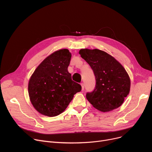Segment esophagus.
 Returning <instances> with one entry per match:
<instances>
[{
  "label": "esophagus",
  "mask_w": 152,
  "mask_h": 152,
  "mask_svg": "<svg viewBox=\"0 0 152 152\" xmlns=\"http://www.w3.org/2000/svg\"><path fill=\"white\" fill-rule=\"evenodd\" d=\"M81 87H82V90L83 91L84 89V84L83 83H81Z\"/></svg>",
  "instance_id": "obj_1"
}]
</instances>
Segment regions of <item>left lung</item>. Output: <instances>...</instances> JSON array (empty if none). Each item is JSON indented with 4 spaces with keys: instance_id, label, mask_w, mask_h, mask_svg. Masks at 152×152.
<instances>
[{
    "instance_id": "left-lung-1",
    "label": "left lung",
    "mask_w": 152,
    "mask_h": 152,
    "mask_svg": "<svg viewBox=\"0 0 152 152\" xmlns=\"http://www.w3.org/2000/svg\"><path fill=\"white\" fill-rule=\"evenodd\" d=\"M79 54L95 75V89L86 98L96 109L106 112L120 107L130 91L131 81L124 67L112 56L99 49H81Z\"/></svg>"
}]
</instances>
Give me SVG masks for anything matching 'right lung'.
Wrapping results in <instances>:
<instances>
[{"instance_id": "right-lung-1", "label": "right lung", "mask_w": 152, "mask_h": 152, "mask_svg": "<svg viewBox=\"0 0 152 152\" xmlns=\"http://www.w3.org/2000/svg\"><path fill=\"white\" fill-rule=\"evenodd\" d=\"M71 54L61 49L47 57L34 71L28 84L30 100L40 113L55 116L65 110L81 86L68 71Z\"/></svg>"}]
</instances>
